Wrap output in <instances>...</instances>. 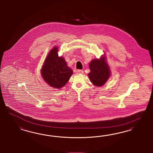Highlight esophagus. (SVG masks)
<instances>
[{"label": "esophagus", "instance_id": "esophagus-1", "mask_svg": "<svg viewBox=\"0 0 153 153\" xmlns=\"http://www.w3.org/2000/svg\"><path fill=\"white\" fill-rule=\"evenodd\" d=\"M76 73H77V74H83V71L82 70H77L76 71Z\"/></svg>", "mask_w": 153, "mask_h": 153}]
</instances>
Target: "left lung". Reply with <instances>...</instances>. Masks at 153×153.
I'll use <instances>...</instances> for the list:
<instances>
[{
  "label": "left lung",
  "mask_w": 153,
  "mask_h": 153,
  "mask_svg": "<svg viewBox=\"0 0 153 153\" xmlns=\"http://www.w3.org/2000/svg\"><path fill=\"white\" fill-rule=\"evenodd\" d=\"M89 68L90 72L88 74V77L96 86H103L110 77L111 71L105 55L99 59L96 58L91 60L89 63Z\"/></svg>",
  "instance_id": "8db88e82"
}]
</instances>
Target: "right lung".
Listing matches in <instances>:
<instances>
[{
  "instance_id": "add662e5",
  "label": "right lung",
  "mask_w": 153,
  "mask_h": 153,
  "mask_svg": "<svg viewBox=\"0 0 153 153\" xmlns=\"http://www.w3.org/2000/svg\"><path fill=\"white\" fill-rule=\"evenodd\" d=\"M58 47H53L47 54L42 67L41 76L45 82L55 88L65 86L73 74L65 58L58 56Z\"/></svg>"
}]
</instances>
